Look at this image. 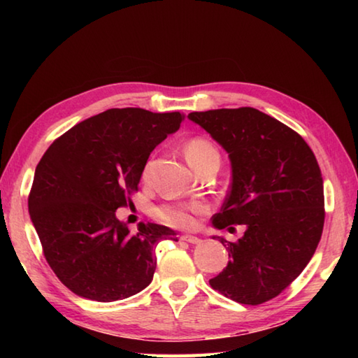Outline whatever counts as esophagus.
Returning <instances> with one entry per match:
<instances>
[{
    "mask_svg": "<svg viewBox=\"0 0 358 358\" xmlns=\"http://www.w3.org/2000/svg\"><path fill=\"white\" fill-rule=\"evenodd\" d=\"M181 240L187 241V243H192V245H199L202 241L199 237H194V235H181Z\"/></svg>",
    "mask_w": 358,
    "mask_h": 358,
    "instance_id": "34e87169",
    "label": "esophagus"
}]
</instances>
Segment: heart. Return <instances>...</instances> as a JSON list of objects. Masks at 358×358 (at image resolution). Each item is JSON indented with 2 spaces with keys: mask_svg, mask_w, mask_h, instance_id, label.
Returning <instances> with one entry per match:
<instances>
[{
  "mask_svg": "<svg viewBox=\"0 0 358 358\" xmlns=\"http://www.w3.org/2000/svg\"><path fill=\"white\" fill-rule=\"evenodd\" d=\"M217 155L216 148L205 138L196 137L191 138L189 142L185 145V156L189 164L197 169L208 159V157ZM148 171V166L145 169V172ZM205 203L202 202H191V203H166L161 205L155 210V217L159 220L161 222L167 224L171 227H178V229H186L191 227L194 222V215L202 213L205 211Z\"/></svg>",
  "mask_w": 358,
  "mask_h": 358,
  "instance_id": "obj_1",
  "label": "heart"
}]
</instances>
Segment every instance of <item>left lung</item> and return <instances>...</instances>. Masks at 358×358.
<instances>
[{
	"instance_id": "left-lung-1",
	"label": "left lung",
	"mask_w": 358,
	"mask_h": 358,
	"mask_svg": "<svg viewBox=\"0 0 358 358\" xmlns=\"http://www.w3.org/2000/svg\"><path fill=\"white\" fill-rule=\"evenodd\" d=\"M187 118L227 151L232 167L213 227H246L235 243L217 237L230 260L210 286L241 305L275 299L310 262L322 235L324 181L316 156L301 136L257 108H216Z\"/></svg>"
}]
</instances>
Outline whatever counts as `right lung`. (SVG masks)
I'll return each mask as SVG.
<instances>
[{
    "mask_svg": "<svg viewBox=\"0 0 358 358\" xmlns=\"http://www.w3.org/2000/svg\"><path fill=\"white\" fill-rule=\"evenodd\" d=\"M180 112L108 108L57 138L34 172L28 210L58 280L76 295L115 301L153 280V250L175 230L141 222L132 235L117 211L131 202L148 156L178 131Z\"/></svg>",
    "mask_w": 358,
    "mask_h": 358,
    "instance_id": "add662e5",
    "label": "right lung"
}]
</instances>
